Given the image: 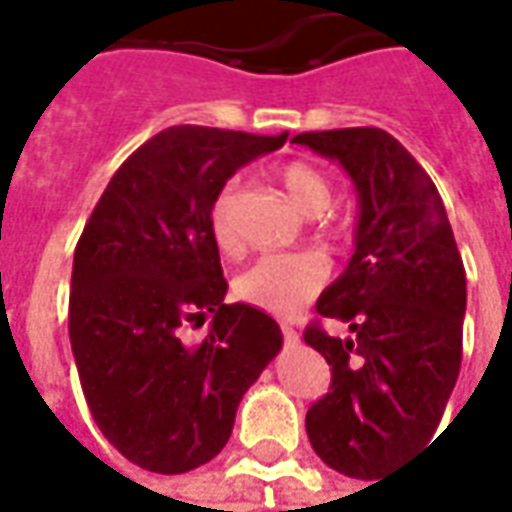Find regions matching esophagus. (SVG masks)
<instances>
[{
    "mask_svg": "<svg viewBox=\"0 0 512 512\" xmlns=\"http://www.w3.org/2000/svg\"><path fill=\"white\" fill-rule=\"evenodd\" d=\"M283 341H286V344H298L300 341L298 329H292V326H283Z\"/></svg>",
    "mask_w": 512,
    "mask_h": 512,
    "instance_id": "esophagus-1",
    "label": "esophagus"
}]
</instances>
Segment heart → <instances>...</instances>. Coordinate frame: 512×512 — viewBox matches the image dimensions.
Masks as SVG:
<instances>
[{
    "mask_svg": "<svg viewBox=\"0 0 512 512\" xmlns=\"http://www.w3.org/2000/svg\"><path fill=\"white\" fill-rule=\"evenodd\" d=\"M280 183L292 203L309 217H321L332 206V183L329 177L306 163H289L280 168ZM234 197L237 183H226L217 191L209 212L212 237L223 252L237 249V234H234ZM329 278L326 260L309 252H275L255 260L234 283L237 295L252 303L263 312L272 315H295L309 298L321 292V286Z\"/></svg>",
    "mask_w": 512,
    "mask_h": 512,
    "instance_id": "1",
    "label": "heart"
}]
</instances>
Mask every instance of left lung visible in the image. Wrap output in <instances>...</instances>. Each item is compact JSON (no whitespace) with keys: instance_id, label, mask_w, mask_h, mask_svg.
<instances>
[{"instance_id":"1","label":"left lung","mask_w":512,"mask_h":512,"mask_svg":"<svg viewBox=\"0 0 512 512\" xmlns=\"http://www.w3.org/2000/svg\"><path fill=\"white\" fill-rule=\"evenodd\" d=\"M335 160L358 191L355 252L318 298L303 341L332 367V384L306 412L323 464L349 478H381L415 456L441 424L461 369L467 278L441 194L410 151L381 128L298 134Z\"/></svg>"}]
</instances>
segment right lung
<instances>
[{"mask_svg": "<svg viewBox=\"0 0 512 512\" xmlns=\"http://www.w3.org/2000/svg\"><path fill=\"white\" fill-rule=\"evenodd\" d=\"M286 137L171 125L117 168L82 229L68 306L79 384L102 435L143 470L212 461L283 346L275 318L223 303L209 212L237 168ZM209 311L210 332L191 345L185 326Z\"/></svg>", "mask_w": 512, "mask_h": 512, "instance_id": "right-lung-1", "label": "right lung"}]
</instances>
